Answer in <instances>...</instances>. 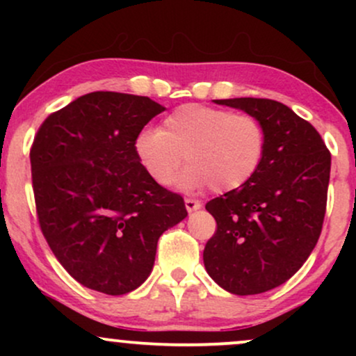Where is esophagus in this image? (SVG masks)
I'll list each match as a JSON object with an SVG mask.
<instances>
[{"instance_id":"1","label":"esophagus","mask_w":356,"mask_h":356,"mask_svg":"<svg viewBox=\"0 0 356 356\" xmlns=\"http://www.w3.org/2000/svg\"><path fill=\"white\" fill-rule=\"evenodd\" d=\"M184 202H186V209H187V212H194V211L201 209V207H202V204L199 202V201H195V199H189V197H187Z\"/></svg>"}]
</instances>
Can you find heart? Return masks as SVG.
Returning a JSON list of instances; mask_svg holds the SVG:
<instances>
[{"mask_svg": "<svg viewBox=\"0 0 356 356\" xmlns=\"http://www.w3.org/2000/svg\"><path fill=\"white\" fill-rule=\"evenodd\" d=\"M134 150L150 175L165 186L186 162L191 167L179 186L214 192L239 189L263 162L266 132L257 118L231 110L187 104L165 117L161 130L145 129L134 142Z\"/></svg>", "mask_w": 356, "mask_h": 356, "instance_id": "heart-1", "label": "heart"}]
</instances>
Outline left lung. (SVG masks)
<instances>
[{
    "label": "left lung",
    "instance_id": "1",
    "mask_svg": "<svg viewBox=\"0 0 356 356\" xmlns=\"http://www.w3.org/2000/svg\"><path fill=\"white\" fill-rule=\"evenodd\" d=\"M214 102L257 118L266 150L243 187L206 204L218 229L204 249V266L232 295H259L286 283L316 246L332 155L316 129L281 102Z\"/></svg>",
    "mask_w": 356,
    "mask_h": 356
}]
</instances>
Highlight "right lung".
I'll list each match as a JSON object with an SVG mask.
<instances>
[{
  "mask_svg": "<svg viewBox=\"0 0 356 356\" xmlns=\"http://www.w3.org/2000/svg\"><path fill=\"white\" fill-rule=\"evenodd\" d=\"M164 107L149 97L92 92L51 113L30 152L48 246L80 284L125 295L149 277L162 232L186 219L179 194L150 179L134 142Z\"/></svg>",
  "mask_w": 356,
  "mask_h": 356,
  "instance_id": "1",
  "label": "right lung"
}]
</instances>
